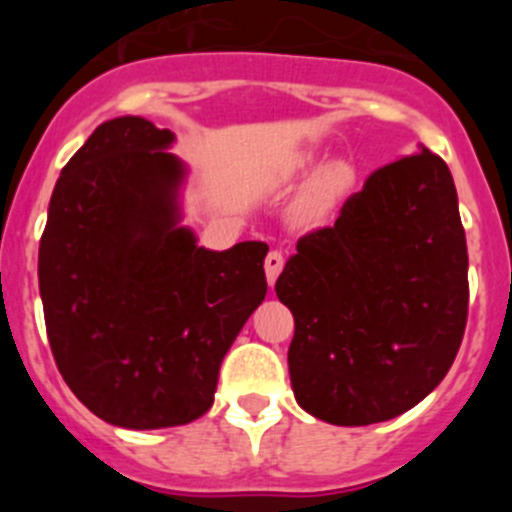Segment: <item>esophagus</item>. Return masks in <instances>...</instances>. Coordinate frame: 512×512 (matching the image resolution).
Returning <instances> with one entry per match:
<instances>
[{"label":"esophagus","mask_w":512,"mask_h":512,"mask_svg":"<svg viewBox=\"0 0 512 512\" xmlns=\"http://www.w3.org/2000/svg\"><path fill=\"white\" fill-rule=\"evenodd\" d=\"M282 267H285V257H282L280 250H272L270 255L265 257V275H267V282H270V287L277 282Z\"/></svg>","instance_id":"1"}]
</instances>
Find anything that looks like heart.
I'll use <instances>...</instances> for the list:
<instances>
[{"label":"heart","mask_w":512,"mask_h":512,"mask_svg":"<svg viewBox=\"0 0 512 512\" xmlns=\"http://www.w3.org/2000/svg\"><path fill=\"white\" fill-rule=\"evenodd\" d=\"M304 173H317V158L307 156L302 160ZM354 185V170L347 163H329L314 175V180L309 183L307 193H304L302 205H299V215H302L307 223H317V220L327 218L334 210V205L349 193V188Z\"/></svg>","instance_id":"heart-1"}]
</instances>
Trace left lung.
Masks as SVG:
<instances>
[{
	"label": "left lung",
	"mask_w": 512,
	"mask_h": 512,
	"mask_svg": "<svg viewBox=\"0 0 512 512\" xmlns=\"http://www.w3.org/2000/svg\"><path fill=\"white\" fill-rule=\"evenodd\" d=\"M294 317L297 404L334 426L414 409L466 332L468 247L453 175L428 148L366 178L337 223L297 242L275 285Z\"/></svg>",
	"instance_id": "1"
}]
</instances>
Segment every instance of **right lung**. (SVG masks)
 Returning a JSON list of instances; mask_svg holds the SVG:
<instances>
[{
	"mask_svg": "<svg viewBox=\"0 0 512 512\" xmlns=\"http://www.w3.org/2000/svg\"><path fill=\"white\" fill-rule=\"evenodd\" d=\"M141 116L101 123L64 165L39 242L46 334L76 399L111 426H183L267 294L265 242L215 252L180 225L188 168Z\"/></svg>",
	"mask_w": 512,
	"mask_h": 512,
	"instance_id": "1",
	"label": "right lung"
}]
</instances>
